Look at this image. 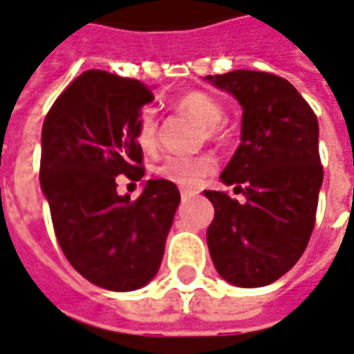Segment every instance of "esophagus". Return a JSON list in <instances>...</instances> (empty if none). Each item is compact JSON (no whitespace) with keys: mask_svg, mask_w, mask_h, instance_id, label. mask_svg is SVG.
Segmentation results:
<instances>
[{"mask_svg":"<svg viewBox=\"0 0 354 354\" xmlns=\"http://www.w3.org/2000/svg\"><path fill=\"white\" fill-rule=\"evenodd\" d=\"M194 194H196L194 190H189V189H183L181 190V198H183V200H189V198H192V196H194Z\"/></svg>","mask_w":354,"mask_h":354,"instance_id":"1","label":"esophagus"}]
</instances>
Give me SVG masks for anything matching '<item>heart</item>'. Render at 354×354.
<instances>
[{
    "mask_svg": "<svg viewBox=\"0 0 354 354\" xmlns=\"http://www.w3.org/2000/svg\"><path fill=\"white\" fill-rule=\"evenodd\" d=\"M175 106L196 118L200 124L207 127V133L212 137H217L221 133V122L225 120V110L221 102L213 99L212 95L202 91H190L185 93L183 97L177 99ZM135 139L139 142L145 152L156 149L158 145V120L154 110L145 109L137 122L135 129ZM215 169V162L212 156H167L164 162L158 165L156 173L165 179V181L175 183L179 187H196L198 183Z\"/></svg>",
    "mask_w": 354,
    "mask_h": 354,
    "instance_id": "1",
    "label": "heart"
}]
</instances>
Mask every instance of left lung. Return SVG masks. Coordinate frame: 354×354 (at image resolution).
<instances>
[{"label": "left lung", "mask_w": 354, "mask_h": 354, "mask_svg": "<svg viewBox=\"0 0 354 354\" xmlns=\"http://www.w3.org/2000/svg\"><path fill=\"white\" fill-rule=\"evenodd\" d=\"M242 106V133L221 173L245 202L204 190L215 207L207 248L229 284L261 288L292 269L315 229L322 165L318 122L288 80L267 72L232 70L205 76Z\"/></svg>", "instance_id": "8db88e82"}]
</instances>
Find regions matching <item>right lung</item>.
Listing matches in <instances>:
<instances>
[{"instance_id":"add662e5","label":"right lung","mask_w":354,"mask_h":354,"mask_svg":"<svg viewBox=\"0 0 354 354\" xmlns=\"http://www.w3.org/2000/svg\"><path fill=\"white\" fill-rule=\"evenodd\" d=\"M149 85L104 70H87L61 93L41 129L39 183L59 245L91 284L133 292L156 277L181 194L149 179L141 196H120L116 177L141 181L135 139Z\"/></svg>"}]
</instances>
